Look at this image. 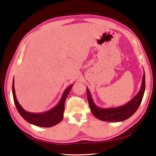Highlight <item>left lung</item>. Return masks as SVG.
Listing matches in <instances>:
<instances>
[{
	"mask_svg": "<svg viewBox=\"0 0 156 156\" xmlns=\"http://www.w3.org/2000/svg\"><path fill=\"white\" fill-rule=\"evenodd\" d=\"M145 89V72L142 78V83L140 90L138 94L125 105L116 108H101L94 104L92 100L90 92L87 88V94L90 109L93 115L103 121L107 122H120L131 117L138 109L139 105L144 97Z\"/></svg>",
	"mask_w": 156,
	"mask_h": 156,
	"instance_id": "obj_1",
	"label": "left lung"
}]
</instances>
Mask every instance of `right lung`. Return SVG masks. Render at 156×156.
<instances>
[{"label":"right lung","mask_w":156,"mask_h":156,"mask_svg":"<svg viewBox=\"0 0 156 156\" xmlns=\"http://www.w3.org/2000/svg\"><path fill=\"white\" fill-rule=\"evenodd\" d=\"M73 85V84H71L69 87L66 89L61 98H60L58 104L55 107H54L52 109L43 113H31L25 110L17 101L15 91L13 79L12 91L15 106L17 108V110H18L19 113L20 114V115L29 123L41 127L53 126L59 123L63 119V114H64L65 110V102L66 98H67L69 92L71 90Z\"/></svg>","instance_id":"obj_1"}]
</instances>
